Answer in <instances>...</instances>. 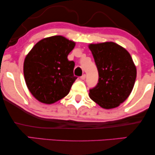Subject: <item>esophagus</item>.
<instances>
[{"mask_svg": "<svg viewBox=\"0 0 155 155\" xmlns=\"http://www.w3.org/2000/svg\"><path fill=\"white\" fill-rule=\"evenodd\" d=\"M85 78H86V75H85V74H83V75H82L81 77H80V79L82 80L85 79Z\"/></svg>", "mask_w": 155, "mask_h": 155, "instance_id": "esophagus-1", "label": "esophagus"}]
</instances>
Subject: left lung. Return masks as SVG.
<instances>
[{"label":"left lung","instance_id":"1","mask_svg":"<svg viewBox=\"0 0 155 155\" xmlns=\"http://www.w3.org/2000/svg\"><path fill=\"white\" fill-rule=\"evenodd\" d=\"M99 73L97 85L90 90V97L104 109L119 106L132 92L136 67L130 55L114 42L89 45Z\"/></svg>","mask_w":155,"mask_h":155}]
</instances>
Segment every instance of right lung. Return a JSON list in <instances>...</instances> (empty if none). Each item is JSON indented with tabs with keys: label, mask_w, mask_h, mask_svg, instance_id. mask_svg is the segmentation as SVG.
Listing matches in <instances>:
<instances>
[{
	"label": "right lung",
	"mask_w": 155,
	"mask_h": 155,
	"mask_svg": "<svg viewBox=\"0 0 155 155\" xmlns=\"http://www.w3.org/2000/svg\"><path fill=\"white\" fill-rule=\"evenodd\" d=\"M75 46L62 36L41 39L27 55L24 76L31 94L42 103L53 104L68 95L73 82L75 62L68 56Z\"/></svg>",
	"instance_id": "1"
}]
</instances>
